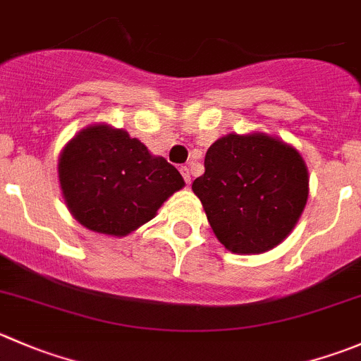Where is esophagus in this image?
Instances as JSON below:
<instances>
[{
  "mask_svg": "<svg viewBox=\"0 0 361 361\" xmlns=\"http://www.w3.org/2000/svg\"><path fill=\"white\" fill-rule=\"evenodd\" d=\"M181 176H183V180H185V183L187 185H190V169H188L187 166H183L181 167Z\"/></svg>",
  "mask_w": 361,
  "mask_h": 361,
  "instance_id": "34e87169",
  "label": "esophagus"
}]
</instances>
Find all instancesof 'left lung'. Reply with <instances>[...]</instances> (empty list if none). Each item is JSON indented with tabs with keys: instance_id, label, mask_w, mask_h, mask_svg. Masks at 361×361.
<instances>
[{
	"instance_id": "left-lung-1",
	"label": "left lung",
	"mask_w": 361,
	"mask_h": 361,
	"mask_svg": "<svg viewBox=\"0 0 361 361\" xmlns=\"http://www.w3.org/2000/svg\"><path fill=\"white\" fill-rule=\"evenodd\" d=\"M192 190L220 243L233 254L281 245L309 199V169L295 146L264 132L227 134L204 157Z\"/></svg>"
}]
</instances>
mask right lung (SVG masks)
<instances>
[{"instance_id":"obj_1","label":"right lung","mask_w":361,"mask_h":361,"mask_svg":"<svg viewBox=\"0 0 361 361\" xmlns=\"http://www.w3.org/2000/svg\"><path fill=\"white\" fill-rule=\"evenodd\" d=\"M58 178L73 219L93 233L123 238L185 187L178 169L123 128L95 123L61 149Z\"/></svg>"}]
</instances>
